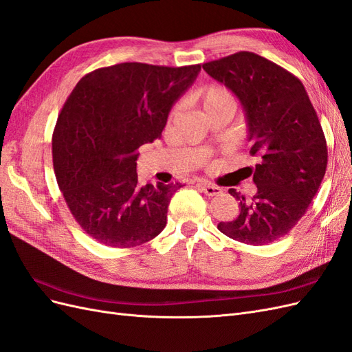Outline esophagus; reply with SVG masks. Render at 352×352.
<instances>
[{
	"instance_id": "34e87169",
	"label": "esophagus",
	"mask_w": 352,
	"mask_h": 352,
	"mask_svg": "<svg viewBox=\"0 0 352 352\" xmlns=\"http://www.w3.org/2000/svg\"><path fill=\"white\" fill-rule=\"evenodd\" d=\"M198 186H199V189L202 190V192H204L208 197H216V195L221 194V188H219L216 185L207 184V182H202V180L198 184Z\"/></svg>"
}]
</instances>
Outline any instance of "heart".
<instances>
[{"label": "heart", "mask_w": 352, "mask_h": 352, "mask_svg": "<svg viewBox=\"0 0 352 352\" xmlns=\"http://www.w3.org/2000/svg\"><path fill=\"white\" fill-rule=\"evenodd\" d=\"M195 101L201 107V110L206 114H210L211 111L223 109V107H233L235 101H233V95L230 91L221 85L212 83L208 87H204L195 94ZM177 114V107H175L170 113V119Z\"/></svg>", "instance_id": "b5f03b06"}]
</instances>
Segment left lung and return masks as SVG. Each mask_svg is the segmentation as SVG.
<instances>
[{
	"label": "left lung",
	"instance_id": "8db88e82",
	"mask_svg": "<svg viewBox=\"0 0 352 352\" xmlns=\"http://www.w3.org/2000/svg\"><path fill=\"white\" fill-rule=\"evenodd\" d=\"M202 69L241 101L250 153L260 160L248 167L257 194L247 201L229 189L241 211L217 228L248 245L278 241L305 214L326 173L327 145L317 113L300 79L254 52L239 51Z\"/></svg>",
	"mask_w": 352,
	"mask_h": 352
}]
</instances>
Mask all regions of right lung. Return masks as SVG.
Returning <instances> with one entry per match:
<instances>
[{
  "instance_id": "1",
  "label": "right lung",
  "mask_w": 352,
  "mask_h": 352,
  "mask_svg": "<svg viewBox=\"0 0 352 352\" xmlns=\"http://www.w3.org/2000/svg\"><path fill=\"white\" fill-rule=\"evenodd\" d=\"M199 65L120 63L78 82L52 133V163L66 204L89 236L113 248L154 239L182 184L138 185L136 150L162 136Z\"/></svg>"
}]
</instances>
